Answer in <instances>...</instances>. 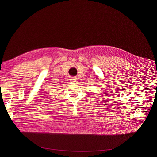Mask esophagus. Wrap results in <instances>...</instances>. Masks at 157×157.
I'll return each mask as SVG.
<instances>
[{"label": "esophagus", "mask_w": 157, "mask_h": 157, "mask_svg": "<svg viewBox=\"0 0 157 157\" xmlns=\"http://www.w3.org/2000/svg\"><path fill=\"white\" fill-rule=\"evenodd\" d=\"M71 81H72V82H75V81H76V78H74V77H72V78H71Z\"/></svg>", "instance_id": "esophagus-1"}]
</instances>
